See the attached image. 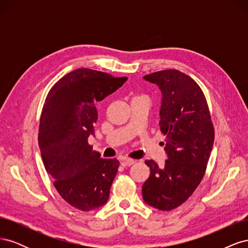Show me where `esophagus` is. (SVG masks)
<instances>
[{"instance_id":"34e87169","label":"esophagus","mask_w":248,"mask_h":248,"mask_svg":"<svg viewBox=\"0 0 248 248\" xmlns=\"http://www.w3.org/2000/svg\"><path fill=\"white\" fill-rule=\"evenodd\" d=\"M133 163H134V160L130 159V158H125V157H123V158L121 159V164L123 167H130Z\"/></svg>"}]
</instances>
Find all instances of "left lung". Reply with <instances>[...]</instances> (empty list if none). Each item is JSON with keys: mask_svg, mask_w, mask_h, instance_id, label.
<instances>
[{"mask_svg": "<svg viewBox=\"0 0 248 248\" xmlns=\"http://www.w3.org/2000/svg\"><path fill=\"white\" fill-rule=\"evenodd\" d=\"M161 92L159 126L166 136L168 159L162 168L146 160L150 177L142 184L146 204L162 211L182 205L204 177L214 142V128L200 86L176 70H161L144 77Z\"/></svg>", "mask_w": 248, "mask_h": 248, "instance_id": "obj_1", "label": "left lung"}]
</instances>
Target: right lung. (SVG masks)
<instances>
[{
  "label": "right lung",
  "instance_id": "add662e5",
  "mask_svg": "<svg viewBox=\"0 0 248 248\" xmlns=\"http://www.w3.org/2000/svg\"><path fill=\"white\" fill-rule=\"evenodd\" d=\"M126 80L88 68L73 70L52 86L43 106L38 136L43 164L60 196L81 211L99 208L109 198L119 161L101 158L88 139L98 119L97 101Z\"/></svg>",
  "mask_w": 248,
  "mask_h": 248
}]
</instances>
